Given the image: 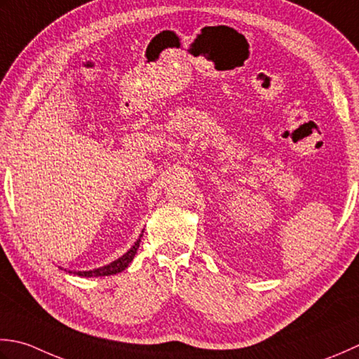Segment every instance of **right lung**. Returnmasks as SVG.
Listing matches in <instances>:
<instances>
[{
  "label": "right lung",
  "mask_w": 359,
  "mask_h": 359,
  "mask_svg": "<svg viewBox=\"0 0 359 359\" xmlns=\"http://www.w3.org/2000/svg\"><path fill=\"white\" fill-rule=\"evenodd\" d=\"M144 232V231H142ZM141 237L142 233L139 236V238L135 241V245L130 248V250L122 255V257H119L118 260H114L109 263V265H105V266H100V268H96V269H91V271H74V274L77 276H82V277H100V276H113V274H118L121 271H123L126 269L131 260L135 259V254L139 248V243H141ZM71 273V271H69Z\"/></svg>",
  "instance_id": "right-lung-1"
}]
</instances>
